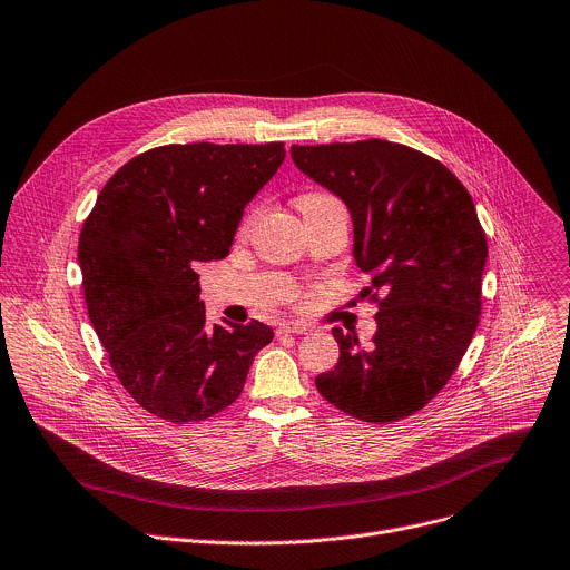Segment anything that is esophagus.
Returning a JSON list of instances; mask_svg holds the SVG:
<instances>
[{"label": "esophagus", "instance_id": "esophagus-1", "mask_svg": "<svg viewBox=\"0 0 570 570\" xmlns=\"http://www.w3.org/2000/svg\"><path fill=\"white\" fill-rule=\"evenodd\" d=\"M308 327L302 325V323H282L277 334H306Z\"/></svg>", "mask_w": 570, "mask_h": 570}]
</instances>
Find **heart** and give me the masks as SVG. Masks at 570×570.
<instances>
[{
  "instance_id": "heart-1",
  "label": "heart",
  "mask_w": 570,
  "mask_h": 570,
  "mask_svg": "<svg viewBox=\"0 0 570 570\" xmlns=\"http://www.w3.org/2000/svg\"><path fill=\"white\" fill-rule=\"evenodd\" d=\"M321 199H332V197L330 195H306L299 202H321Z\"/></svg>"
}]
</instances>
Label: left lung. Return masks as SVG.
<instances>
[{
  "label": "left lung",
  "instance_id": "obj_1",
  "mask_svg": "<svg viewBox=\"0 0 570 570\" xmlns=\"http://www.w3.org/2000/svg\"><path fill=\"white\" fill-rule=\"evenodd\" d=\"M293 164L350 212L354 264L382 293L361 347L334 327L341 356L321 395L366 423L423 409L452 377L482 312L487 238L461 181L428 154L389 140L293 145Z\"/></svg>",
  "mask_w": 570,
  "mask_h": 570
}]
</instances>
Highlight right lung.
I'll list each match as a JSON object with an SVG mask.
<instances>
[{
    "mask_svg": "<svg viewBox=\"0 0 570 570\" xmlns=\"http://www.w3.org/2000/svg\"><path fill=\"white\" fill-rule=\"evenodd\" d=\"M284 157V142L166 145L97 195L77 254L88 316L120 384L154 416L181 425L227 409L273 341L258 321L206 325L195 268L229 254Z\"/></svg>",
    "mask_w": 570,
    "mask_h": 570,
    "instance_id": "obj_1",
    "label": "right lung"
}]
</instances>
